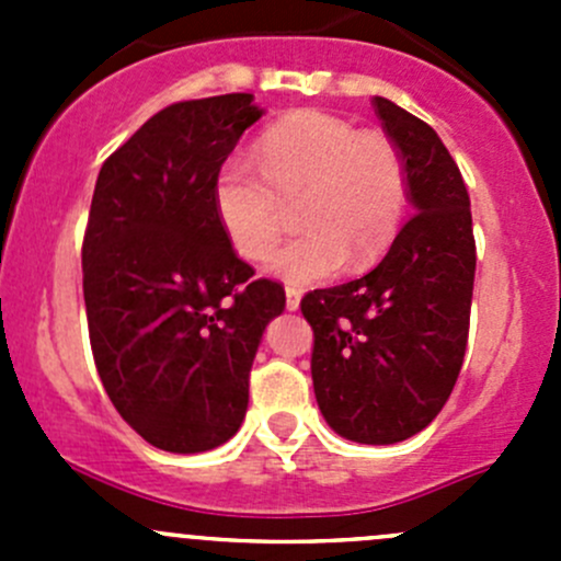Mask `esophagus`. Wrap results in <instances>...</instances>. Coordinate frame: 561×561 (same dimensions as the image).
<instances>
[{"instance_id": "esophagus-1", "label": "esophagus", "mask_w": 561, "mask_h": 561, "mask_svg": "<svg viewBox=\"0 0 561 561\" xmlns=\"http://www.w3.org/2000/svg\"><path fill=\"white\" fill-rule=\"evenodd\" d=\"M285 304L290 312H296V309L301 307V290H296V287H285Z\"/></svg>"}]
</instances>
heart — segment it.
Returning <instances> with one entry per match:
<instances>
[{
    "mask_svg": "<svg viewBox=\"0 0 561 561\" xmlns=\"http://www.w3.org/2000/svg\"><path fill=\"white\" fill-rule=\"evenodd\" d=\"M257 164L236 154L214 175V211L239 254L257 260L274 247L285 203L304 201L307 233L276 247L271 274L290 285L331 279L353 263H375L399 233L407 208L401 154L380 135H360L344 118L298 111L257 140Z\"/></svg>",
    "mask_w": 561,
    "mask_h": 561,
    "instance_id": "b5f03b06",
    "label": "heart"
}]
</instances>
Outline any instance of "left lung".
I'll list each match as a JSON object with an SVG mask.
<instances>
[{"instance_id": "left-lung-1", "label": "left lung", "mask_w": 561, "mask_h": 561, "mask_svg": "<svg viewBox=\"0 0 561 561\" xmlns=\"http://www.w3.org/2000/svg\"><path fill=\"white\" fill-rule=\"evenodd\" d=\"M375 111L407 171L415 217L375 271L307 293L312 382L344 439L393 445L423 432L463 364L474 285V236L461 171L439 135L386 98Z\"/></svg>"}]
</instances>
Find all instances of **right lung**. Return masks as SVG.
Here are the masks:
<instances>
[{
	"label": "right lung",
	"mask_w": 561,
	"mask_h": 561,
	"mask_svg": "<svg viewBox=\"0 0 561 561\" xmlns=\"http://www.w3.org/2000/svg\"><path fill=\"white\" fill-rule=\"evenodd\" d=\"M252 94L162 107L103 162L83 236L89 342L105 393L149 445L203 454L239 432L285 287L252 279L214 175L263 111Z\"/></svg>",
	"instance_id": "right-lung-1"
}]
</instances>
